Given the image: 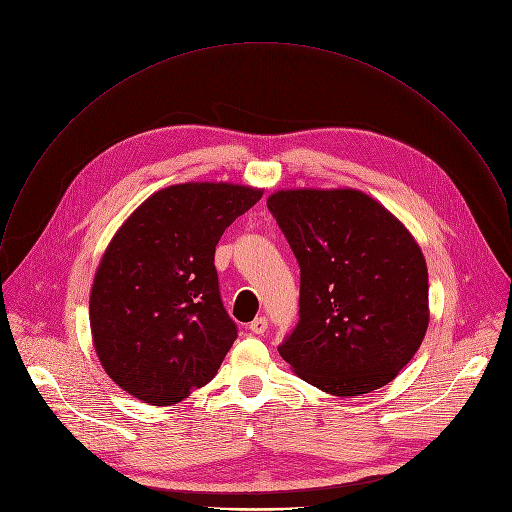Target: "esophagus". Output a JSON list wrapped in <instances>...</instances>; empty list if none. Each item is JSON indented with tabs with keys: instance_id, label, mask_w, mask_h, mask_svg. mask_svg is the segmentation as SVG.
<instances>
[{
	"instance_id": "obj_1",
	"label": "esophagus",
	"mask_w": 512,
	"mask_h": 512,
	"mask_svg": "<svg viewBox=\"0 0 512 512\" xmlns=\"http://www.w3.org/2000/svg\"><path fill=\"white\" fill-rule=\"evenodd\" d=\"M266 329H268V319H266V317H256V319L250 323V331H252L254 335H262Z\"/></svg>"
}]
</instances>
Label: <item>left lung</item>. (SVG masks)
I'll list each match as a JSON object with an SVG mask.
<instances>
[{
	"mask_svg": "<svg viewBox=\"0 0 512 512\" xmlns=\"http://www.w3.org/2000/svg\"><path fill=\"white\" fill-rule=\"evenodd\" d=\"M266 206L300 266L298 325L278 347L282 359L339 397L387 385L430 323L414 236L357 189H282Z\"/></svg>",
	"mask_w": 512,
	"mask_h": 512,
	"instance_id": "8db88e82",
	"label": "left lung"
}]
</instances>
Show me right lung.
Segmentation results:
<instances>
[{"label":"right lung","instance_id":"add662e5","mask_svg":"<svg viewBox=\"0 0 512 512\" xmlns=\"http://www.w3.org/2000/svg\"><path fill=\"white\" fill-rule=\"evenodd\" d=\"M260 197L234 183L171 185L119 228L92 282L90 331L121 389L171 405L218 373L238 327L222 304L214 254Z\"/></svg>","mask_w":512,"mask_h":512}]
</instances>
